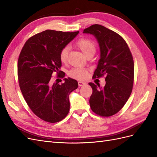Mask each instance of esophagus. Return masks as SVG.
<instances>
[{
  "label": "esophagus",
  "instance_id": "34e87169",
  "mask_svg": "<svg viewBox=\"0 0 157 157\" xmlns=\"http://www.w3.org/2000/svg\"><path fill=\"white\" fill-rule=\"evenodd\" d=\"M78 86H82L83 85H84L86 83L84 82H82V81H78Z\"/></svg>",
  "mask_w": 157,
  "mask_h": 157
}]
</instances>
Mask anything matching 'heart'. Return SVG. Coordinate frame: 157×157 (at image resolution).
<instances>
[{"label": "heart", "mask_w": 157, "mask_h": 157, "mask_svg": "<svg viewBox=\"0 0 157 157\" xmlns=\"http://www.w3.org/2000/svg\"><path fill=\"white\" fill-rule=\"evenodd\" d=\"M76 45L82 50L86 56L94 54L96 52V44L92 40L86 39V38H82V39H79L76 43ZM69 52V47L68 46H64L60 50L59 59L62 63H65L67 61ZM68 75L70 77L73 78L77 80H84L88 77V71L87 69L84 68L75 67L69 71Z\"/></svg>", "instance_id": "obj_1"}]
</instances>
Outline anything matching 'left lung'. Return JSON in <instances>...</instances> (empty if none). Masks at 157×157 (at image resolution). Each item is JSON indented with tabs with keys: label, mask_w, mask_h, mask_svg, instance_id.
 Instances as JSON below:
<instances>
[{
	"label": "left lung",
	"mask_w": 157,
	"mask_h": 157,
	"mask_svg": "<svg viewBox=\"0 0 157 157\" xmlns=\"http://www.w3.org/2000/svg\"><path fill=\"white\" fill-rule=\"evenodd\" d=\"M84 33L93 35L100 49L99 59L93 77L105 76L103 88L88 83L93 92L90 98L91 109L101 117H110L125 105L132 91L134 65L126 41L117 33L101 25L85 29Z\"/></svg>",
	"instance_id": "1"
}]
</instances>
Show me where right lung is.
Segmentation results:
<instances>
[{"label": "right lung", "instance_id": "add662e5", "mask_svg": "<svg viewBox=\"0 0 157 157\" xmlns=\"http://www.w3.org/2000/svg\"><path fill=\"white\" fill-rule=\"evenodd\" d=\"M78 33L42 31L26 41L19 56L17 75L23 96L34 114L46 122H58L69 111V94L78 88L77 81L65 78L63 83L52 85L50 80L54 73L58 77H65L59 71V52Z\"/></svg>", "mask_w": 157, "mask_h": 157}]
</instances>
